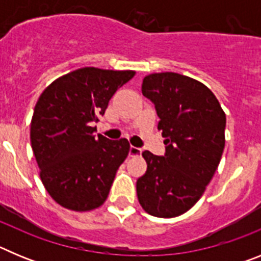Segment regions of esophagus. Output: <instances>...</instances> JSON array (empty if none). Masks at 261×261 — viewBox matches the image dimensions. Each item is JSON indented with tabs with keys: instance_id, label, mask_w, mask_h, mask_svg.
Listing matches in <instances>:
<instances>
[{
	"instance_id": "esophagus-1",
	"label": "esophagus",
	"mask_w": 261,
	"mask_h": 261,
	"mask_svg": "<svg viewBox=\"0 0 261 261\" xmlns=\"http://www.w3.org/2000/svg\"><path fill=\"white\" fill-rule=\"evenodd\" d=\"M141 153H142V149H140V147L130 146V149H129V155H130V156L140 155V154H141Z\"/></svg>"
}]
</instances>
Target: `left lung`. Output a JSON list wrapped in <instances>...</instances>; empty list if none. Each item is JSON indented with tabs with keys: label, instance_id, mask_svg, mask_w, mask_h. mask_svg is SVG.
Here are the masks:
<instances>
[{
	"label": "left lung",
	"instance_id": "obj_1",
	"mask_svg": "<svg viewBox=\"0 0 261 261\" xmlns=\"http://www.w3.org/2000/svg\"><path fill=\"white\" fill-rule=\"evenodd\" d=\"M142 94L154 103L166 153L145 150L137 197L146 213L172 218L190 211L212 180L225 147L226 115L204 84L172 71L144 78Z\"/></svg>",
	"mask_w": 261,
	"mask_h": 261
}]
</instances>
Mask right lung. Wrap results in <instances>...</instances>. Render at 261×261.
<instances>
[{"mask_svg": "<svg viewBox=\"0 0 261 261\" xmlns=\"http://www.w3.org/2000/svg\"><path fill=\"white\" fill-rule=\"evenodd\" d=\"M133 70L81 68L53 81L41 93L31 120V147L40 179L55 201L87 212L107 199L117 168L129 154L126 138L95 135L99 117Z\"/></svg>", "mask_w": 261, "mask_h": 261, "instance_id": "1", "label": "right lung"}]
</instances>
